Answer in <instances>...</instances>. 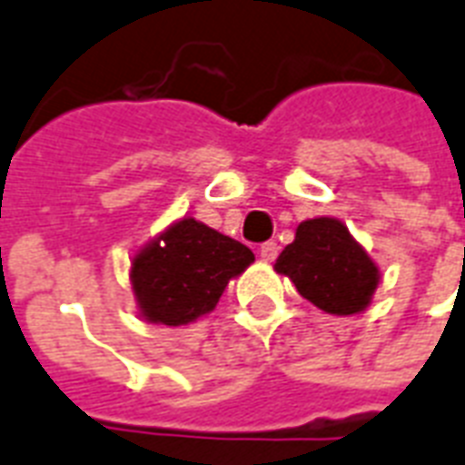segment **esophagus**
<instances>
[{
	"label": "esophagus",
	"mask_w": 465,
	"mask_h": 465,
	"mask_svg": "<svg viewBox=\"0 0 465 465\" xmlns=\"http://www.w3.org/2000/svg\"><path fill=\"white\" fill-rule=\"evenodd\" d=\"M259 257L264 259V262H273V259L279 257V244L264 242L262 247H259Z\"/></svg>",
	"instance_id": "esophagus-1"
}]
</instances>
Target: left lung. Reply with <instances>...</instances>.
I'll return each mask as SVG.
<instances>
[{"mask_svg":"<svg viewBox=\"0 0 465 465\" xmlns=\"http://www.w3.org/2000/svg\"><path fill=\"white\" fill-rule=\"evenodd\" d=\"M273 269L296 283L298 293L330 315L361 312L379 289L381 272L337 218H311L296 228Z\"/></svg>","mask_w":465,"mask_h":465,"instance_id":"1","label":"left lung"}]
</instances>
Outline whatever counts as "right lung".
Wrapping results in <instances>:
<instances>
[{
  "mask_svg": "<svg viewBox=\"0 0 465 465\" xmlns=\"http://www.w3.org/2000/svg\"><path fill=\"white\" fill-rule=\"evenodd\" d=\"M254 262L250 247L193 218L172 223L133 257L140 315L157 325H189L221 301L230 279Z\"/></svg>",
  "mask_w": 465,
  "mask_h": 465,
  "instance_id": "obj_1",
  "label": "right lung"
}]
</instances>
